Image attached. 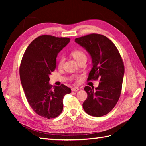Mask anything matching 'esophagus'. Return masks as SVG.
<instances>
[{"label":"esophagus","instance_id":"34e87169","mask_svg":"<svg viewBox=\"0 0 146 146\" xmlns=\"http://www.w3.org/2000/svg\"><path fill=\"white\" fill-rule=\"evenodd\" d=\"M79 90V89L78 87H74L71 88V91H77Z\"/></svg>","mask_w":146,"mask_h":146}]
</instances>
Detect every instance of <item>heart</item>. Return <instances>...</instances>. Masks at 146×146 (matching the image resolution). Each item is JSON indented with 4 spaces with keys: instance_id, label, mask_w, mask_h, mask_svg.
<instances>
[{
    "instance_id": "1",
    "label": "heart",
    "mask_w": 146,
    "mask_h": 146,
    "mask_svg": "<svg viewBox=\"0 0 146 146\" xmlns=\"http://www.w3.org/2000/svg\"><path fill=\"white\" fill-rule=\"evenodd\" d=\"M71 55H72L74 58L78 62L80 61L81 60H82V59H86V53L84 52L82 50H81V49H76V50L72 51ZM64 61H65V58H64V56H60V58H59L58 61V66L59 68L62 67Z\"/></svg>"
}]
</instances>
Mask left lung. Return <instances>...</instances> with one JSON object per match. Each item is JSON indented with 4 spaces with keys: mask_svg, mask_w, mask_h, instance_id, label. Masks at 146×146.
<instances>
[{
    "mask_svg": "<svg viewBox=\"0 0 146 146\" xmlns=\"http://www.w3.org/2000/svg\"><path fill=\"white\" fill-rule=\"evenodd\" d=\"M90 54L93 68L88 80H99L95 90L86 86L88 97L83 109L93 117H102L111 111L119 99L124 75V65L117 47L106 36L91 33L75 38Z\"/></svg>",
    "mask_w": 146,
    "mask_h": 146,
    "instance_id": "obj_1",
    "label": "left lung"
}]
</instances>
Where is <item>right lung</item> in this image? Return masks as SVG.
<instances>
[{"label":"right lung","instance_id":"right-lung-1","mask_svg":"<svg viewBox=\"0 0 146 146\" xmlns=\"http://www.w3.org/2000/svg\"><path fill=\"white\" fill-rule=\"evenodd\" d=\"M66 37L44 35L31 42L26 49L19 73L24 94L35 112L44 118H54L63 110V98L71 89L49 84L51 72L55 70L58 53L70 42Z\"/></svg>","mask_w":146,"mask_h":146}]
</instances>
